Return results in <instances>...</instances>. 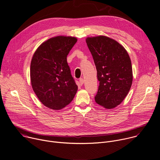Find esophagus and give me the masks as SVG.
<instances>
[{"instance_id": "1", "label": "esophagus", "mask_w": 160, "mask_h": 160, "mask_svg": "<svg viewBox=\"0 0 160 160\" xmlns=\"http://www.w3.org/2000/svg\"><path fill=\"white\" fill-rule=\"evenodd\" d=\"M79 82H80V84L81 85H82L83 84V83H84V80H83V78H80Z\"/></svg>"}]
</instances>
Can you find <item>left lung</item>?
Returning a JSON list of instances; mask_svg holds the SVG:
<instances>
[{
	"mask_svg": "<svg viewBox=\"0 0 160 160\" xmlns=\"http://www.w3.org/2000/svg\"><path fill=\"white\" fill-rule=\"evenodd\" d=\"M99 86L95 102L105 109H113L125 98L132 82L130 57L125 48L105 36L87 38Z\"/></svg>",
	"mask_w": 160,
	"mask_h": 160,
	"instance_id": "8db88e82",
	"label": "left lung"
}]
</instances>
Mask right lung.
<instances>
[{"instance_id": "1", "label": "right lung", "mask_w": 160, "mask_h": 160, "mask_svg": "<svg viewBox=\"0 0 160 160\" xmlns=\"http://www.w3.org/2000/svg\"><path fill=\"white\" fill-rule=\"evenodd\" d=\"M75 37L59 36L42 42L36 49L30 67L32 89L46 107L60 110L73 99L77 90L67 57L77 42Z\"/></svg>"}]
</instances>
